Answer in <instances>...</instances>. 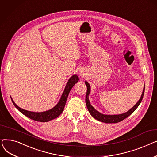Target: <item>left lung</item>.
<instances>
[{
    "instance_id": "1",
    "label": "left lung",
    "mask_w": 157,
    "mask_h": 157,
    "mask_svg": "<svg viewBox=\"0 0 157 157\" xmlns=\"http://www.w3.org/2000/svg\"><path fill=\"white\" fill-rule=\"evenodd\" d=\"M85 83L87 86V92L86 94L85 101H86V107L89 113L95 119L105 123H115L120 122L125 119L128 117H129L131 114H132L134 111L137 108V107L139 105V104H141L143 100L144 93V89H145V85H144L141 98H139V100L136 104V105H134L132 108L130 109H129L128 111H127L126 113L120 114H104L97 111L91 105V104H90L89 101V95L90 94V90H91V88H90V85L87 81H85Z\"/></svg>"
}]
</instances>
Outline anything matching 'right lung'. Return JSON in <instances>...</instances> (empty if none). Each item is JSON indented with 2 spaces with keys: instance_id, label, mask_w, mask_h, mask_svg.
Listing matches in <instances>:
<instances>
[{
  "instance_id": "right-lung-1",
  "label": "right lung",
  "mask_w": 157,
  "mask_h": 157,
  "mask_svg": "<svg viewBox=\"0 0 157 157\" xmlns=\"http://www.w3.org/2000/svg\"><path fill=\"white\" fill-rule=\"evenodd\" d=\"M78 81H79V78L76 74H74V75L71 76L68 80L67 84L65 85V89L62 94L60 99L59 100V102H58L56 105L54 106L53 108L46 111L32 112V111H29L25 109H21L15 104V102L13 101V98L11 97V98L14 105L15 106V108L20 112H21L23 114H24L25 116H26L27 117L35 121H40V122H47L57 118L59 115L62 114V113L63 111L64 107H65L66 101H67V97L71 90L72 89V88L74 86V85H75L76 83H78Z\"/></svg>"
}]
</instances>
